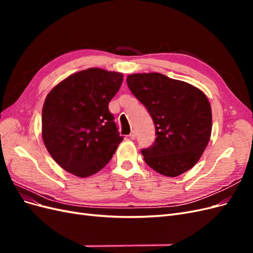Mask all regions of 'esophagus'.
I'll return each instance as SVG.
<instances>
[{"label":"esophagus","mask_w":253,"mask_h":253,"mask_svg":"<svg viewBox=\"0 0 253 253\" xmlns=\"http://www.w3.org/2000/svg\"><path fill=\"white\" fill-rule=\"evenodd\" d=\"M129 138L133 139V140L136 138V132L135 131H132V133L129 134Z\"/></svg>","instance_id":"obj_1"}]
</instances>
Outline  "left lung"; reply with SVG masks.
<instances>
[{"label":"left lung","instance_id":"left-lung-1","mask_svg":"<svg viewBox=\"0 0 253 253\" xmlns=\"http://www.w3.org/2000/svg\"><path fill=\"white\" fill-rule=\"evenodd\" d=\"M126 82L155 125V141L141 150L144 162L169 177L193 168L211 136L212 112L208 98L191 84L158 73L129 75Z\"/></svg>","mask_w":253,"mask_h":253}]
</instances>
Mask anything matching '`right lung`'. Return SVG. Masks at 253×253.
<instances>
[{"instance_id": "obj_1", "label": "right lung", "mask_w": 253, "mask_h": 253, "mask_svg": "<svg viewBox=\"0 0 253 253\" xmlns=\"http://www.w3.org/2000/svg\"><path fill=\"white\" fill-rule=\"evenodd\" d=\"M124 75L88 68L53 87L42 110V138L53 160L78 177L100 171L124 139L109 110Z\"/></svg>"}]
</instances>
